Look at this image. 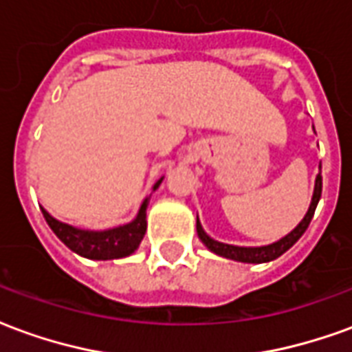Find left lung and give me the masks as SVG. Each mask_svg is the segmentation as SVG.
Returning <instances> with one entry per match:
<instances>
[{
  "mask_svg": "<svg viewBox=\"0 0 352 352\" xmlns=\"http://www.w3.org/2000/svg\"><path fill=\"white\" fill-rule=\"evenodd\" d=\"M320 194H322V175L318 173L317 181H315V192H313V199H311V206L307 209V214L303 217L302 222L296 226L290 234H287L285 237H280L279 241H275L272 245H264V247H237V245H228L221 243V241H214L211 237L207 236L199 221L196 222V230H198L199 239L206 243V247L209 251H213L214 254H221L224 258L239 260V262H249V264H260V262H270V260L279 258L283 252H287L292 245L302 237V234L309 226L311 219L315 214V209H317L318 199H320Z\"/></svg>",
  "mask_w": 352,
  "mask_h": 352,
  "instance_id": "obj_1",
  "label": "left lung"
}]
</instances>
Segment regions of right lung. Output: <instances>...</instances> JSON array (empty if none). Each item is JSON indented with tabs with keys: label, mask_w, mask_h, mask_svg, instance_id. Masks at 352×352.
I'll return each mask as SVG.
<instances>
[{
	"label": "right lung",
	"mask_w": 352,
	"mask_h": 352,
	"mask_svg": "<svg viewBox=\"0 0 352 352\" xmlns=\"http://www.w3.org/2000/svg\"><path fill=\"white\" fill-rule=\"evenodd\" d=\"M160 183L162 179L154 184V188ZM146 206H148V198L143 201L135 221L118 226V228L105 230V232H88V230L73 228L69 224L52 219L45 209H41V211L50 230L73 252H77L85 258L111 260L128 256L139 247L146 230Z\"/></svg>",
	"instance_id": "right-lung-1"
}]
</instances>
